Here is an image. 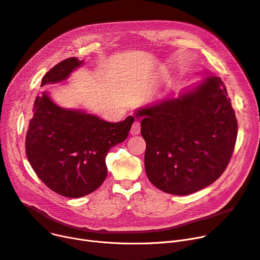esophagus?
<instances>
[{
	"instance_id": "obj_1",
	"label": "esophagus",
	"mask_w": 260,
	"mask_h": 260,
	"mask_svg": "<svg viewBox=\"0 0 260 260\" xmlns=\"http://www.w3.org/2000/svg\"><path fill=\"white\" fill-rule=\"evenodd\" d=\"M141 129V125H140V122L135 120L132 124V128H131V134L132 135H138L140 133Z\"/></svg>"
}]
</instances>
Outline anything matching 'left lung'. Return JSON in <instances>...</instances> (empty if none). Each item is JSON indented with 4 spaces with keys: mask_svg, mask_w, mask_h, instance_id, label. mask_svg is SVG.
<instances>
[{
    "mask_svg": "<svg viewBox=\"0 0 260 260\" xmlns=\"http://www.w3.org/2000/svg\"><path fill=\"white\" fill-rule=\"evenodd\" d=\"M144 117L148 180L173 195H188L225 171L237 138V119L220 78L210 77L180 97L136 113Z\"/></svg>",
    "mask_w": 260,
    "mask_h": 260,
    "instance_id": "1",
    "label": "left lung"
}]
</instances>
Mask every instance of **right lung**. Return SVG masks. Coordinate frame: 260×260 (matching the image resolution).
<instances>
[{
    "mask_svg": "<svg viewBox=\"0 0 260 260\" xmlns=\"http://www.w3.org/2000/svg\"><path fill=\"white\" fill-rule=\"evenodd\" d=\"M82 61L72 57L54 65L41 86L66 79ZM25 148L31 168L42 182L59 195L78 198L97 189L105 180V157L124 141L134 117L111 123L54 104L46 92L37 95Z\"/></svg>",
    "mask_w": 260,
    "mask_h": 260,
    "instance_id": "right-lung-1",
    "label": "right lung"
}]
</instances>
